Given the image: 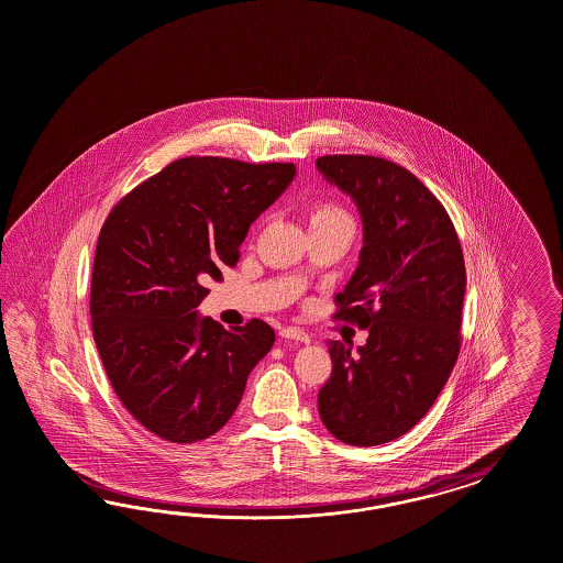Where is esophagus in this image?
<instances>
[{"mask_svg":"<svg viewBox=\"0 0 563 563\" xmlns=\"http://www.w3.org/2000/svg\"><path fill=\"white\" fill-rule=\"evenodd\" d=\"M280 336H283V339H290V341L309 342V334H307L306 330L297 328V325L283 328V330H280Z\"/></svg>","mask_w":563,"mask_h":563,"instance_id":"obj_1","label":"esophagus"}]
</instances>
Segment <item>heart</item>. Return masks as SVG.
I'll use <instances>...</instances> for the list:
<instances>
[{
  "label": "heart",
  "instance_id": "1",
  "mask_svg": "<svg viewBox=\"0 0 563 563\" xmlns=\"http://www.w3.org/2000/svg\"><path fill=\"white\" fill-rule=\"evenodd\" d=\"M307 222L309 231H320V229H349L353 231V221L349 212L341 205L332 200H320L309 208L307 212Z\"/></svg>",
  "mask_w": 563,
  "mask_h": 563
}]
</instances>
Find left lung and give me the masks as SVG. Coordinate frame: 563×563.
<instances>
[{
    "instance_id": "left-lung-1",
    "label": "left lung",
    "mask_w": 563,
    "mask_h": 563,
    "mask_svg": "<svg viewBox=\"0 0 563 563\" xmlns=\"http://www.w3.org/2000/svg\"><path fill=\"white\" fill-rule=\"evenodd\" d=\"M316 167L357 206L363 247L336 318L369 332L357 355L328 341L332 375L318 409L341 442H393L426 417L459 358L461 241L440 200L396 163L332 154Z\"/></svg>"
}]
</instances>
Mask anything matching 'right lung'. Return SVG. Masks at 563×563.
<instances>
[{
  "label": "right lung",
  "mask_w": 563,
  "mask_h": 563,
  "mask_svg": "<svg viewBox=\"0 0 563 563\" xmlns=\"http://www.w3.org/2000/svg\"><path fill=\"white\" fill-rule=\"evenodd\" d=\"M295 165L188 156L111 210L90 285L92 334L123 407L175 443L214 435L238 409L247 375L273 349L262 320L224 330L198 313L252 222L295 179Z\"/></svg>",
  "instance_id": "add662e5"
}]
</instances>
